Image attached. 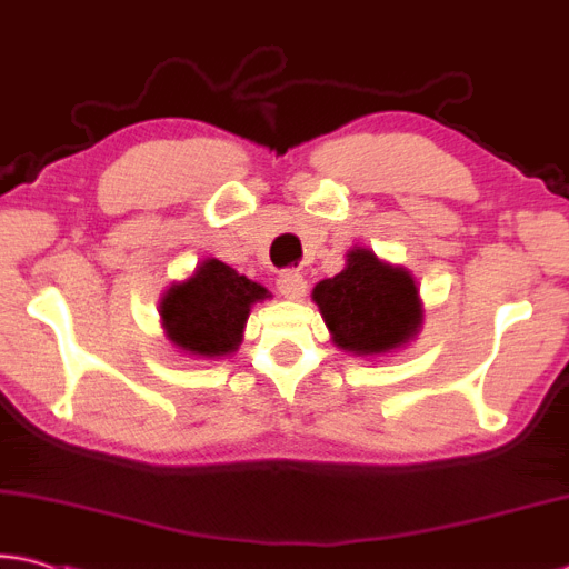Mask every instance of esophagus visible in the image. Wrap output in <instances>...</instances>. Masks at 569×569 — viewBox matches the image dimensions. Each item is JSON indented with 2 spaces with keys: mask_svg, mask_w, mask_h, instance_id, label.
<instances>
[{
  "mask_svg": "<svg viewBox=\"0 0 569 569\" xmlns=\"http://www.w3.org/2000/svg\"><path fill=\"white\" fill-rule=\"evenodd\" d=\"M276 286H278V293H281L288 301H299L306 293V281L299 270H283V273L278 276Z\"/></svg>",
  "mask_w": 569,
  "mask_h": 569,
  "instance_id": "esophagus-1",
  "label": "esophagus"
}]
</instances>
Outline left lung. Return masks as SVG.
Segmentation results:
<instances>
[{
  "label": "left lung",
  "mask_w": 569,
  "mask_h": 569,
  "mask_svg": "<svg viewBox=\"0 0 569 569\" xmlns=\"http://www.w3.org/2000/svg\"><path fill=\"white\" fill-rule=\"evenodd\" d=\"M313 301L333 345L351 355H382L420 331L418 288L405 268L382 263L372 250L347 252V268L313 288Z\"/></svg>",
  "instance_id": "obj_1"
}]
</instances>
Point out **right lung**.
<instances>
[{
  "mask_svg": "<svg viewBox=\"0 0 569 569\" xmlns=\"http://www.w3.org/2000/svg\"><path fill=\"white\" fill-rule=\"evenodd\" d=\"M266 296L263 286L212 258L189 281L169 288L161 299V321L179 349L222 357L238 349L250 306Z\"/></svg>",
  "mask_w": 569,
  "mask_h": 569,
  "instance_id": "obj_1",
  "label": "right lung"
}]
</instances>
